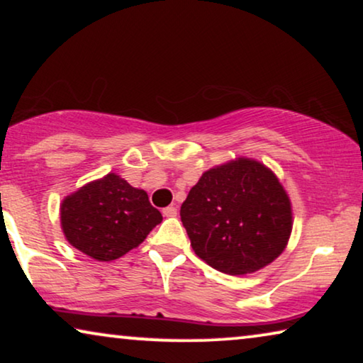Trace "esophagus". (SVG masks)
I'll use <instances>...</instances> for the list:
<instances>
[{
  "mask_svg": "<svg viewBox=\"0 0 363 363\" xmlns=\"http://www.w3.org/2000/svg\"><path fill=\"white\" fill-rule=\"evenodd\" d=\"M163 216H167V218H173V216H177V208L175 206H167V208H163Z\"/></svg>",
  "mask_w": 363,
  "mask_h": 363,
  "instance_id": "obj_1",
  "label": "esophagus"
}]
</instances>
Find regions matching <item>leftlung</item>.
<instances>
[{"label": "left lung", "mask_w": 363, "mask_h": 363, "mask_svg": "<svg viewBox=\"0 0 363 363\" xmlns=\"http://www.w3.org/2000/svg\"><path fill=\"white\" fill-rule=\"evenodd\" d=\"M193 251L225 274L255 272L284 251L291 201L262 163L238 158L205 172L180 210Z\"/></svg>", "instance_id": "obj_1"}]
</instances>
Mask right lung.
Masks as SVG:
<instances>
[{"label": "right lung", "instance_id": "add662e5", "mask_svg": "<svg viewBox=\"0 0 363 363\" xmlns=\"http://www.w3.org/2000/svg\"><path fill=\"white\" fill-rule=\"evenodd\" d=\"M162 223V213L143 190L116 173L87 183L61 205L67 241L97 261L117 259L137 247Z\"/></svg>", "mask_w": 363, "mask_h": 363}]
</instances>
